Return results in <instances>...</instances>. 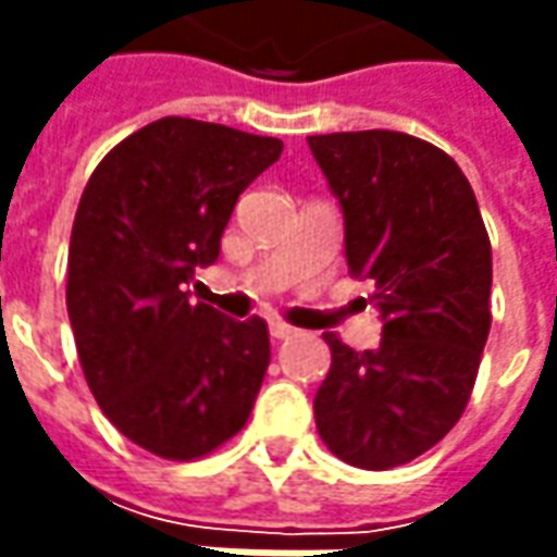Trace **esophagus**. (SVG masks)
Segmentation results:
<instances>
[{"mask_svg": "<svg viewBox=\"0 0 557 557\" xmlns=\"http://www.w3.org/2000/svg\"><path fill=\"white\" fill-rule=\"evenodd\" d=\"M269 334H272L275 341H288L290 334H294V329L285 325V322H272V325H269Z\"/></svg>", "mask_w": 557, "mask_h": 557, "instance_id": "esophagus-1", "label": "esophagus"}]
</instances>
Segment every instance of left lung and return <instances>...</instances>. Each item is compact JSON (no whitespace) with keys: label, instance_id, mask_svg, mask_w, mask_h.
<instances>
[{"label":"left lung","instance_id":"1","mask_svg":"<svg viewBox=\"0 0 557 557\" xmlns=\"http://www.w3.org/2000/svg\"><path fill=\"white\" fill-rule=\"evenodd\" d=\"M344 210V253L374 282L381 344L354 350L325 334L332 369L315 428L337 459L387 471L418 459L465 412L490 334L493 250L459 163L394 133L310 136Z\"/></svg>","mask_w":557,"mask_h":557}]
</instances>
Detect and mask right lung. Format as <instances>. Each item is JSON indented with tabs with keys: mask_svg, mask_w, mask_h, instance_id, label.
Returning a JSON list of instances; mask_svg holds the SVG:
<instances>
[{
	"mask_svg": "<svg viewBox=\"0 0 557 557\" xmlns=\"http://www.w3.org/2000/svg\"><path fill=\"white\" fill-rule=\"evenodd\" d=\"M278 154L269 136L161 117L111 148L79 198L67 253L79 366L108 421L161 459L213 453L260 394L267 322L191 304L185 285L216 263L238 195Z\"/></svg>",
	"mask_w": 557,
	"mask_h": 557,
	"instance_id": "obj_1",
	"label": "right lung"
}]
</instances>
